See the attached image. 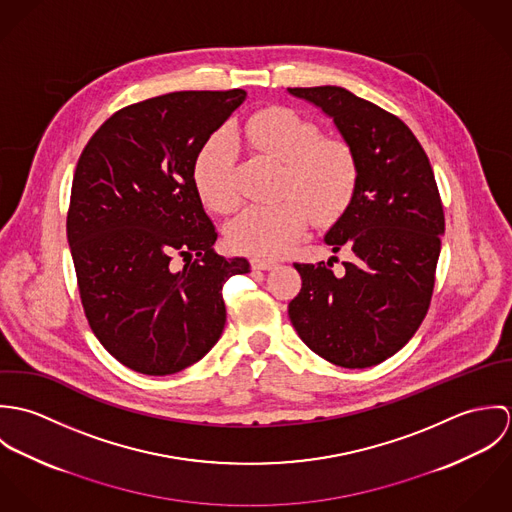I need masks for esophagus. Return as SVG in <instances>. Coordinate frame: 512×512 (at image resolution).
<instances>
[{"label":"esophagus","mask_w":512,"mask_h":512,"mask_svg":"<svg viewBox=\"0 0 512 512\" xmlns=\"http://www.w3.org/2000/svg\"><path fill=\"white\" fill-rule=\"evenodd\" d=\"M252 270H272L276 266L274 260H264V258H252L250 260Z\"/></svg>","instance_id":"esophagus-1"}]
</instances>
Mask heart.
I'll return each instance as SVG.
<instances>
[{
	"instance_id": "b5f03b06",
	"label": "heart",
	"mask_w": 512,
	"mask_h": 512,
	"mask_svg": "<svg viewBox=\"0 0 512 512\" xmlns=\"http://www.w3.org/2000/svg\"><path fill=\"white\" fill-rule=\"evenodd\" d=\"M317 124L290 108H268L248 118L234 138L284 163L280 195L274 205L244 209L228 224L234 250L250 256L278 258L292 250L311 219L331 224L343 217L359 187V159L343 138L319 136ZM195 187L203 203L230 213L238 205L234 149L228 136L209 140L195 159Z\"/></svg>"
}]
</instances>
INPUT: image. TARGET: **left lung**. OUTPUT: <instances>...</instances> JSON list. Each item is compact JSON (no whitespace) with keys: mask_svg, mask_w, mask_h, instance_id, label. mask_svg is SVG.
Listing matches in <instances>:
<instances>
[{"mask_svg":"<svg viewBox=\"0 0 512 512\" xmlns=\"http://www.w3.org/2000/svg\"><path fill=\"white\" fill-rule=\"evenodd\" d=\"M333 118L359 159L353 203L325 242L351 260L293 264L301 290L288 305L301 341L343 368L378 365L422 325L436 284L443 205L430 159L394 114L341 86L288 88Z\"/></svg>","mask_w":512,"mask_h":512,"instance_id":"obj_1","label":"left lung"}]
</instances>
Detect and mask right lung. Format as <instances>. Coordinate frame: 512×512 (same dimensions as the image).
Listing matches in <instances>:
<instances>
[{
	"mask_svg": "<svg viewBox=\"0 0 512 512\" xmlns=\"http://www.w3.org/2000/svg\"><path fill=\"white\" fill-rule=\"evenodd\" d=\"M244 100L240 88L147 98L112 114L78 157L67 238L80 301L102 347L136 372L201 361L224 329V282L250 268L215 252L193 179L197 155Z\"/></svg>",
	"mask_w": 512,
	"mask_h": 512,
	"instance_id": "obj_1",
	"label": "right lung"
}]
</instances>
